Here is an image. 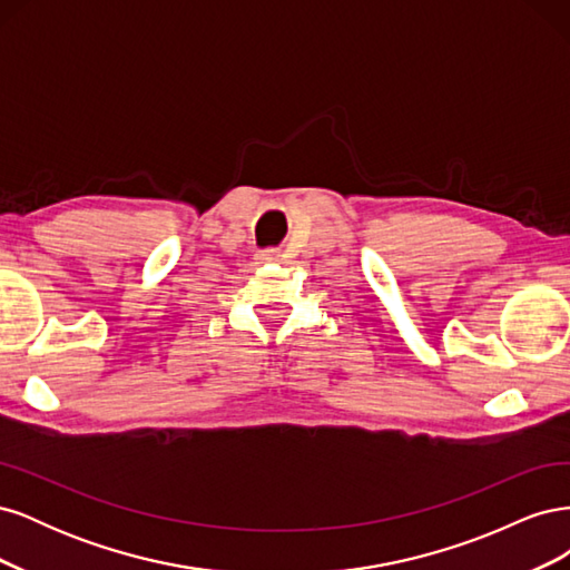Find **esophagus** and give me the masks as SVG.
Here are the masks:
<instances>
[{
    "label": "esophagus",
    "instance_id": "obj_1",
    "mask_svg": "<svg viewBox=\"0 0 570 570\" xmlns=\"http://www.w3.org/2000/svg\"><path fill=\"white\" fill-rule=\"evenodd\" d=\"M281 254L275 252V249H266V252H262L258 254V258H262V262H275V258H278Z\"/></svg>",
    "mask_w": 570,
    "mask_h": 570
}]
</instances>
